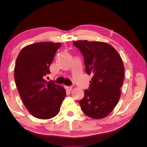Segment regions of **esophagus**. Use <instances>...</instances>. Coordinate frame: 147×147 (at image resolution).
<instances>
[{"label": "esophagus", "instance_id": "34e87169", "mask_svg": "<svg viewBox=\"0 0 147 147\" xmlns=\"http://www.w3.org/2000/svg\"><path fill=\"white\" fill-rule=\"evenodd\" d=\"M65 89H66L67 90H69V91H70V90L72 89V86H66V87H65Z\"/></svg>", "mask_w": 147, "mask_h": 147}]
</instances>
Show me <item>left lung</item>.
Wrapping results in <instances>:
<instances>
[{
    "label": "left lung",
    "instance_id": "obj_1",
    "mask_svg": "<svg viewBox=\"0 0 147 147\" xmlns=\"http://www.w3.org/2000/svg\"><path fill=\"white\" fill-rule=\"evenodd\" d=\"M73 45L84 57L87 74L92 76L80 105L87 116L102 119L119 102L124 75L122 60L117 51L106 42L78 40Z\"/></svg>",
    "mask_w": 147,
    "mask_h": 147
}]
</instances>
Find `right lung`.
<instances>
[{
    "label": "right lung",
    "mask_w": 147,
    "mask_h": 147,
    "mask_svg": "<svg viewBox=\"0 0 147 147\" xmlns=\"http://www.w3.org/2000/svg\"><path fill=\"white\" fill-rule=\"evenodd\" d=\"M61 43L40 42L23 47L15 66V82L28 112L38 119H50L60 112L66 92L62 86L46 81Z\"/></svg>",
    "instance_id": "add662e5"
}]
</instances>
